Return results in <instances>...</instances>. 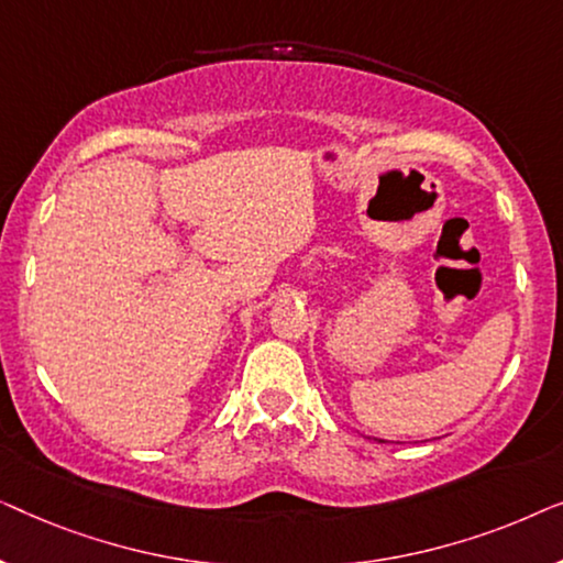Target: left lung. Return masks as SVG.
Wrapping results in <instances>:
<instances>
[{
	"label": "left lung",
	"mask_w": 563,
	"mask_h": 563,
	"mask_svg": "<svg viewBox=\"0 0 563 563\" xmlns=\"http://www.w3.org/2000/svg\"><path fill=\"white\" fill-rule=\"evenodd\" d=\"M379 443H384V441H379Z\"/></svg>",
	"instance_id": "obj_1"
}]
</instances>
